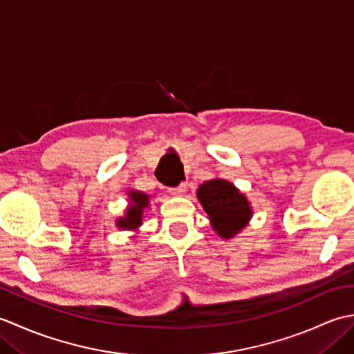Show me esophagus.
Segmentation results:
<instances>
[{"label":"esophagus","mask_w":354,"mask_h":354,"mask_svg":"<svg viewBox=\"0 0 354 354\" xmlns=\"http://www.w3.org/2000/svg\"><path fill=\"white\" fill-rule=\"evenodd\" d=\"M187 192V185L185 184H181L178 187H171V189H169V193L173 194V196H183V194Z\"/></svg>","instance_id":"esophagus-1"}]
</instances>
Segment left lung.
<instances>
[{"instance_id":"left-lung-1","label":"left lung","mask_w":354,"mask_h":354,"mask_svg":"<svg viewBox=\"0 0 354 354\" xmlns=\"http://www.w3.org/2000/svg\"><path fill=\"white\" fill-rule=\"evenodd\" d=\"M196 194L213 230L222 239L234 237L251 221L252 208L250 202L227 179H209L199 185Z\"/></svg>"}]
</instances>
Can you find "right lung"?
Masks as SVG:
<instances>
[{
    "label": "right lung",
    "mask_w": 354,
    "mask_h": 354,
    "mask_svg": "<svg viewBox=\"0 0 354 354\" xmlns=\"http://www.w3.org/2000/svg\"><path fill=\"white\" fill-rule=\"evenodd\" d=\"M127 196L131 204L126 208L124 216L117 219V227L122 230H138L142 223V212L149 205V196L138 190H131Z\"/></svg>",
    "instance_id": "right-lung-1"
}]
</instances>
